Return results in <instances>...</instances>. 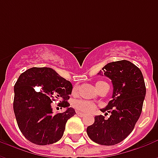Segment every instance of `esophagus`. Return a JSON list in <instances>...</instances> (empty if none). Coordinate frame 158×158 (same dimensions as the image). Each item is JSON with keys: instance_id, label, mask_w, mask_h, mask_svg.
Wrapping results in <instances>:
<instances>
[{"instance_id": "1", "label": "esophagus", "mask_w": 158, "mask_h": 158, "mask_svg": "<svg viewBox=\"0 0 158 158\" xmlns=\"http://www.w3.org/2000/svg\"><path fill=\"white\" fill-rule=\"evenodd\" d=\"M77 115L79 117H84L85 114V113H80V112H77Z\"/></svg>"}]
</instances>
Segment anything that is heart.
I'll return each instance as SVG.
<instances>
[{"mask_svg":"<svg viewBox=\"0 0 158 158\" xmlns=\"http://www.w3.org/2000/svg\"><path fill=\"white\" fill-rule=\"evenodd\" d=\"M106 84L104 81H98L96 83V87L97 90L102 87V86ZM78 89V86H74L73 89V93H75ZM73 106L76 109L79 111V112H83V113H90L94 110L96 109V105L92 102H89L88 101H84V100H78L73 102Z\"/></svg>","mask_w":158,"mask_h":158,"instance_id":"b5f03b06","label":"heart"}]
</instances>
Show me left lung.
I'll list each match as a JSON object with an SVG mask.
<instances>
[{"label": "left lung", "instance_id": "left-lung-1", "mask_svg": "<svg viewBox=\"0 0 158 158\" xmlns=\"http://www.w3.org/2000/svg\"><path fill=\"white\" fill-rule=\"evenodd\" d=\"M108 77L113 83L112 100L102 112L111 113L107 119L102 115L95 117L88 126L87 135L94 142L113 146L121 142L135 128L146 96V85L142 73L127 60L107 63L98 74Z\"/></svg>", "mask_w": 158, "mask_h": 158}]
</instances>
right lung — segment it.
I'll use <instances>...</instances> for the list:
<instances>
[{"instance_id":"add662e5","label":"right lung","mask_w":158,"mask_h":158,"mask_svg":"<svg viewBox=\"0 0 158 158\" xmlns=\"http://www.w3.org/2000/svg\"><path fill=\"white\" fill-rule=\"evenodd\" d=\"M72 89V84L51 68H31L19 76L14 85L13 111L26 139L45 146L62 138L66 123L76 113L67 101ZM58 99L67 109L54 114L51 103Z\"/></svg>"}]
</instances>
